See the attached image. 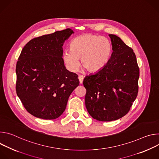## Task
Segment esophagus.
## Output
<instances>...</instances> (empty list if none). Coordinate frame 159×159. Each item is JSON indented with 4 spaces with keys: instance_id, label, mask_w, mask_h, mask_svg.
I'll use <instances>...</instances> for the list:
<instances>
[{
    "instance_id": "obj_1",
    "label": "esophagus",
    "mask_w": 159,
    "mask_h": 159,
    "mask_svg": "<svg viewBox=\"0 0 159 159\" xmlns=\"http://www.w3.org/2000/svg\"><path fill=\"white\" fill-rule=\"evenodd\" d=\"M78 78H79V80L80 84H82L83 80H84V76L83 75H79Z\"/></svg>"
}]
</instances>
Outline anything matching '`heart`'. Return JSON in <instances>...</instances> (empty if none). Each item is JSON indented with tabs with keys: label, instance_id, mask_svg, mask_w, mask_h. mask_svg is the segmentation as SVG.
<instances>
[{
	"label": "heart",
	"instance_id": "heart-1",
	"mask_svg": "<svg viewBox=\"0 0 159 159\" xmlns=\"http://www.w3.org/2000/svg\"><path fill=\"white\" fill-rule=\"evenodd\" d=\"M71 50L63 52V60L71 72L76 71L80 65L89 72L99 70L107 61L111 46L109 41L99 35L87 34L75 38L71 42Z\"/></svg>",
	"mask_w": 159,
	"mask_h": 159
}]
</instances>
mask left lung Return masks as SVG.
Wrapping results in <instances>:
<instances>
[{
	"label": "left lung",
	"instance_id": "8db88e82",
	"mask_svg": "<svg viewBox=\"0 0 159 159\" xmlns=\"http://www.w3.org/2000/svg\"><path fill=\"white\" fill-rule=\"evenodd\" d=\"M112 52L101 69L86 76L85 104L89 115L101 121L125 116L139 93L140 70L132 48L115 34H109Z\"/></svg>",
	"mask_w": 159,
	"mask_h": 159
}]
</instances>
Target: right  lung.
I'll return each mask as SVG.
<instances>
[{"instance_id": "add662e5", "label": "right lung", "mask_w": 159, "mask_h": 159, "mask_svg": "<svg viewBox=\"0 0 159 159\" xmlns=\"http://www.w3.org/2000/svg\"><path fill=\"white\" fill-rule=\"evenodd\" d=\"M74 33L67 28L30 40L17 61L16 93L26 111L44 120L58 118L79 85L78 75L66 69L62 46Z\"/></svg>"}]
</instances>
